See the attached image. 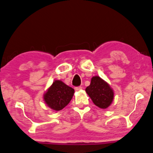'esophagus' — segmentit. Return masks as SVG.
<instances>
[{
  "label": "esophagus",
  "instance_id": "34e87169",
  "mask_svg": "<svg viewBox=\"0 0 153 153\" xmlns=\"http://www.w3.org/2000/svg\"><path fill=\"white\" fill-rule=\"evenodd\" d=\"M82 87H77L75 88V90H76V91H80V90H82Z\"/></svg>",
  "mask_w": 153,
  "mask_h": 153
}]
</instances>
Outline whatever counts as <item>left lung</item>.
I'll return each mask as SVG.
<instances>
[{
  "label": "left lung",
  "mask_w": 153,
  "mask_h": 153,
  "mask_svg": "<svg viewBox=\"0 0 153 153\" xmlns=\"http://www.w3.org/2000/svg\"><path fill=\"white\" fill-rule=\"evenodd\" d=\"M85 91L94 104L101 109L110 106L114 96L110 85L99 76L92 77L90 85Z\"/></svg>",
  "instance_id": "8db88e82"
}]
</instances>
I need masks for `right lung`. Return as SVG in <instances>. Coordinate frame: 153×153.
Returning <instances> with one entry per match:
<instances>
[{"mask_svg": "<svg viewBox=\"0 0 153 153\" xmlns=\"http://www.w3.org/2000/svg\"><path fill=\"white\" fill-rule=\"evenodd\" d=\"M74 89L61 80H55L44 94V100L51 109L59 111L64 108L74 96Z\"/></svg>", "mask_w": 153, "mask_h": 153, "instance_id": "right-lung-1", "label": "right lung"}]
</instances>
